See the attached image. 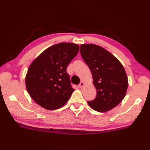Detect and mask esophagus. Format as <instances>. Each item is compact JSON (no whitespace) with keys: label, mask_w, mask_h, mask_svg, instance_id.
<instances>
[{"label":"esophagus","mask_w":150,"mask_h":150,"mask_svg":"<svg viewBox=\"0 0 150 150\" xmlns=\"http://www.w3.org/2000/svg\"><path fill=\"white\" fill-rule=\"evenodd\" d=\"M84 82H81L80 84H79V85H78V87L79 88H82L84 86Z\"/></svg>","instance_id":"esophagus-1"}]
</instances>
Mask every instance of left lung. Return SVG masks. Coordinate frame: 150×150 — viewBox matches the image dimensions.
Returning a JSON list of instances; mask_svg holds the SVG:
<instances>
[{
  "label": "left lung",
  "instance_id": "1",
  "mask_svg": "<svg viewBox=\"0 0 150 150\" xmlns=\"http://www.w3.org/2000/svg\"><path fill=\"white\" fill-rule=\"evenodd\" d=\"M80 52L90 68L97 90L96 97L88 104L98 112L111 110L126 95L128 82L125 69L115 57L99 46L81 44Z\"/></svg>",
  "mask_w": 150,
  "mask_h": 150
}]
</instances>
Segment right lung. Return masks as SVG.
<instances>
[{
	"label": "right lung",
	"mask_w": 150,
	"mask_h": 150,
	"mask_svg": "<svg viewBox=\"0 0 150 150\" xmlns=\"http://www.w3.org/2000/svg\"><path fill=\"white\" fill-rule=\"evenodd\" d=\"M79 50L77 44L61 42L44 50L31 64L26 76V86L37 104L53 110L68 102L74 89L66 69Z\"/></svg>",
	"instance_id": "add662e5"
}]
</instances>
